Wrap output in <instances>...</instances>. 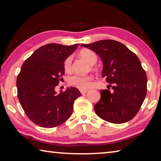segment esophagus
<instances>
[{
	"instance_id": "obj_1",
	"label": "esophagus",
	"mask_w": 161,
	"mask_h": 161,
	"mask_svg": "<svg viewBox=\"0 0 161 161\" xmlns=\"http://www.w3.org/2000/svg\"><path fill=\"white\" fill-rule=\"evenodd\" d=\"M87 92H88V89H80V92L81 93V94H86Z\"/></svg>"
}]
</instances>
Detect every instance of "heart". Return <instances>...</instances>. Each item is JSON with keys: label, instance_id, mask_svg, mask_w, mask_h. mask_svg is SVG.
<instances>
[{"label": "heart", "instance_id": "heart-1", "mask_svg": "<svg viewBox=\"0 0 161 161\" xmlns=\"http://www.w3.org/2000/svg\"><path fill=\"white\" fill-rule=\"evenodd\" d=\"M80 55L84 60H86L89 64L93 65L97 61V56L93 51L89 49H84L81 50ZM72 57L69 55L67 57L63 62V67L66 72H69L72 69ZM92 69H94L93 67H91ZM93 80V77L92 76H79L72 75L68 78V84L71 86L77 87L80 89H87L92 86V81Z\"/></svg>", "mask_w": 161, "mask_h": 161}]
</instances>
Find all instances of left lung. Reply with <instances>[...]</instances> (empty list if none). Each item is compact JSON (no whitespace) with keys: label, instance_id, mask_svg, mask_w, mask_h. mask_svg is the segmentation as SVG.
Returning <instances> with one entry per match:
<instances>
[{"label":"left lung","instance_id":"left-lung-1","mask_svg":"<svg viewBox=\"0 0 161 161\" xmlns=\"http://www.w3.org/2000/svg\"><path fill=\"white\" fill-rule=\"evenodd\" d=\"M81 46L99 54L103 64L102 77L110 84L108 89L100 90L101 99L94 106L95 112L113 124L131 120L139 111L147 93V76L140 59L116 40H102Z\"/></svg>","mask_w":161,"mask_h":161}]
</instances>
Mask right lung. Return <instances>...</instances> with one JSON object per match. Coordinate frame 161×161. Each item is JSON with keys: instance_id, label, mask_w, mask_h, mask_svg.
Wrapping results in <instances>:
<instances>
[{"instance_id": "add662e5", "label": "right lung", "mask_w": 161, "mask_h": 161, "mask_svg": "<svg viewBox=\"0 0 161 161\" xmlns=\"http://www.w3.org/2000/svg\"><path fill=\"white\" fill-rule=\"evenodd\" d=\"M80 44L50 43L35 50L21 67L16 81L18 98L31 121L53 128L69 118L76 99L81 94L75 87L58 94L54 90L64 75L63 62Z\"/></svg>"}]
</instances>
